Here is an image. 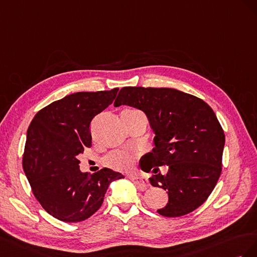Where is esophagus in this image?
Segmentation results:
<instances>
[{
	"instance_id": "1",
	"label": "esophagus",
	"mask_w": 257,
	"mask_h": 257,
	"mask_svg": "<svg viewBox=\"0 0 257 257\" xmlns=\"http://www.w3.org/2000/svg\"><path fill=\"white\" fill-rule=\"evenodd\" d=\"M130 180L133 181L135 184L140 189H143V188H146V187L150 186V183H149V181L146 178L137 177V175H130Z\"/></svg>"
}]
</instances>
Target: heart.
<instances>
[{"mask_svg":"<svg viewBox=\"0 0 257 257\" xmlns=\"http://www.w3.org/2000/svg\"><path fill=\"white\" fill-rule=\"evenodd\" d=\"M123 113L136 114L140 112L136 111V109H126V111H123ZM131 161H133V157L124 152H113L105 158L106 165L117 170L129 169L131 166Z\"/></svg>","mask_w":257,"mask_h":257,"instance_id":"obj_1","label":"heart"}]
</instances>
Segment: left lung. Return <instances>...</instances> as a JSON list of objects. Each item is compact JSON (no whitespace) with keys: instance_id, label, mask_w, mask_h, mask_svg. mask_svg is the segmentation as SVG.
Wrapping results in <instances>:
<instances>
[{"instance_id":"left-lung-1","label":"left lung","mask_w":257,"mask_h":257,"mask_svg":"<svg viewBox=\"0 0 257 257\" xmlns=\"http://www.w3.org/2000/svg\"><path fill=\"white\" fill-rule=\"evenodd\" d=\"M129 105L148 116L155 134L154 149L140 160L152 171L150 183L167 190V206L160 215L178 217L190 213L207 200L222 172L225 135L206 102L172 88L123 87L114 106ZM168 165L163 176L158 167Z\"/></svg>"}]
</instances>
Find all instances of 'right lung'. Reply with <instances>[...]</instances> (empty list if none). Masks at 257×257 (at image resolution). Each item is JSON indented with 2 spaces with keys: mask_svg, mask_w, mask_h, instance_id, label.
<instances>
[{
  "mask_svg": "<svg viewBox=\"0 0 257 257\" xmlns=\"http://www.w3.org/2000/svg\"><path fill=\"white\" fill-rule=\"evenodd\" d=\"M117 91L69 94L42 108L28 128L24 171L44 210L62 222L90 217L101 207L108 185L123 178L108 168L84 173L77 159L91 146L92 118L112 104Z\"/></svg>",
  "mask_w": 257,
  "mask_h": 257,
  "instance_id": "add662e5",
  "label": "right lung"
}]
</instances>
